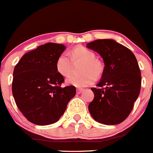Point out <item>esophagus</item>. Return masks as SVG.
<instances>
[{"label":"esophagus","instance_id":"1","mask_svg":"<svg viewBox=\"0 0 153 153\" xmlns=\"http://www.w3.org/2000/svg\"><path fill=\"white\" fill-rule=\"evenodd\" d=\"M83 91H84V89H82V88H78V89H76V93L78 94H81L82 92Z\"/></svg>","mask_w":153,"mask_h":153}]
</instances>
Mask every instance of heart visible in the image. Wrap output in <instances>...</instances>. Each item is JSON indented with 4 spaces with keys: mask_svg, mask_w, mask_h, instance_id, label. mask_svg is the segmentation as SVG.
Instances as JSON below:
<instances>
[{
    "mask_svg": "<svg viewBox=\"0 0 153 153\" xmlns=\"http://www.w3.org/2000/svg\"><path fill=\"white\" fill-rule=\"evenodd\" d=\"M70 57L65 53L59 56L56 62V68L59 74L68 76L73 68V62H83L82 75H72L66 80L70 85L84 88L91 85L97 79L100 78L104 73V65L100 60L95 59L96 56L92 51L85 47H78L70 52Z\"/></svg>",
    "mask_w": 153,
    "mask_h": 153,
    "instance_id": "obj_1",
    "label": "heart"
}]
</instances>
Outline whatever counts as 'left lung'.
I'll return each mask as SVG.
<instances>
[{"instance_id":"obj_1","label":"left lung","mask_w":153,"mask_h":153,"mask_svg":"<svg viewBox=\"0 0 153 153\" xmlns=\"http://www.w3.org/2000/svg\"><path fill=\"white\" fill-rule=\"evenodd\" d=\"M87 48L102 56L104 73L97 85L88 110L96 121L116 125L126 120L140 91L141 75L134 53L112 39H98Z\"/></svg>"}]
</instances>
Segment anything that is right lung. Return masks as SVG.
I'll return each instance as SVG.
<instances>
[{
    "label": "right lung",
    "mask_w": 153,
    "mask_h": 153,
    "mask_svg": "<svg viewBox=\"0 0 153 153\" xmlns=\"http://www.w3.org/2000/svg\"><path fill=\"white\" fill-rule=\"evenodd\" d=\"M65 48L52 42L40 45L25 54L15 67L13 95L21 112L34 124L58 121L76 94L74 86L61 87L64 77L56 68L57 58Z\"/></svg>",
    "instance_id": "obj_1"
}]
</instances>
